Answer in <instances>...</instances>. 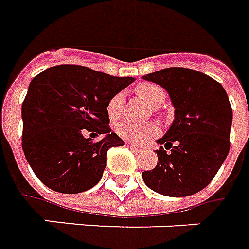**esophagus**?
I'll list each match as a JSON object with an SVG mask.
<instances>
[{
  "instance_id": "34e87169",
  "label": "esophagus",
  "mask_w": 249,
  "mask_h": 249,
  "mask_svg": "<svg viewBox=\"0 0 249 249\" xmlns=\"http://www.w3.org/2000/svg\"><path fill=\"white\" fill-rule=\"evenodd\" d=\"M128 147L131 148L133 153H140V151H142V150H140V147L133 146V144H131V143H128Z\"/></svg>"
}]
</instances>
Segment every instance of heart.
Wrapping results in <instances>:
<instances>
[{"mask_svg":"<svg viewBox=\"0 0 249 249\" xmlns=\"http://www.w3.org/2000/svg\"><path fill=\"white\" fill-rule=\"evenodd\" d=\"M136 94H138L142 99H144L150 106L155 107V110H158V107L162 106V103L165 102L166 94L162 87L154 83H142L136 87ZM124 106V96L123 94H116L111 98L107 106H106V111L110 120H116V118L121 114ZM114 131L121 139H124L126 142H131L135 144H142L150 139L155 138L157 135H160V126L157 124H132L129 121H121L116 125Z\"/></svg>","mask_w":249,"mask_h":249,"instance_id":"b5f03b06","label":"heart"}]
</instances>
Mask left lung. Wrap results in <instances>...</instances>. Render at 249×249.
Instances as JSON below:
<instances>
[{"label":"left lung","mask_w":249,"mask_h":249,"mask_svg":"<svg viewBox=\"0 0 249 249\" xmlns=\"http://www.w3.org/2000/svg\"><path fill=\"white\" fill-rule=\"evenodd\" d=\"M166 89L174 121L158 140V163L142 177L160 195H194L215 177L231 148V106L224 87L188 68H166L143 76Z\"/></svg>","instance_id":"left-lung-1"}]
</instances>
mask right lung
<instances>
[{"label":"right lung","mask_w":249,"mask_h":249,"mask_svg":"<svg viewBox=\"0 0 249 249\" xmlns=\"http://www.w3.org/2000/svg\"><path fill=\"white\" fill-rule=\"evenodd\" d=\"M133 80L69 64L32 79L21 106V147L46 187L79 194L99 182L109 148L124 146L109 126L106 106ZM92 136L103 138L94 142Z\"/></svg>","instance_id":"1"}]
</instances>
